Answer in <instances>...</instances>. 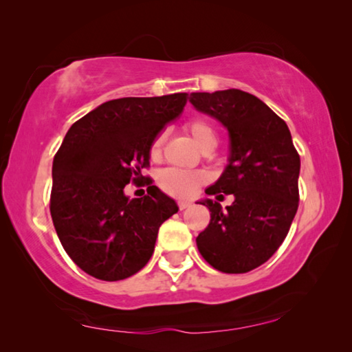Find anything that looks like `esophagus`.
Instances as JSON below:
<instances>
[{
  "label": "esophagus",
  "instance_id": "obj_1",
  "mask_svg": "<svg viewBox=\"0 0 352 352\" xmlns=\"http://www.w3.org/2000/svg\"><path fill=\"white\" fill-rule=\"evenodd\" d=\"M177 205H178V208H180V210H186V208H189V206H191L192 204L189 202V200H178Z\"/></svg>",
  "mask_w": 352,
  "mask_h": 352
}]
</instances>
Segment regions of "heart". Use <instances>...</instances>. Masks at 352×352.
I'll list each match as a JSON object with an SVG mask.
<instances>
[{
    "mask_svg": "<svg viewBox=\"0 0 352 352\" xmlns=\"http://www.w3.org/2000/svg\"><path fill=\"white\" fill-rule=\"evenodd\" d=\"M185 130L196 146L202 150V152H211L214 148L217 139L216 131L213 125L205 119H191L185 124ZM164 144V135L160 133L153 138L152 144H150V158L158 160L161 156V150H163ZM205 182V177L200 172H189V170H180V169H166L160 174L158 185L166 194L174 197H189L197 191V188Z\"/></svg>",
    "mask_w": 352,
    "mask_h": 352,
    "instance_id": "1",
    "label": "heart"
}]
</instances>
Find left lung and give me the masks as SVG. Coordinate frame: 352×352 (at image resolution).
I'll return each mask as SVG.
<instances>
[{
  "label": "left lung",
  "mask_w": 352,
  "mask_h": 352,
  "mask_svg": "<svg viewBox=\"0 0 352 352\" xmlns=\"http://www.w3.org/2000/svg\"><path fill=\"white\" fill-rule=\"evenodd\" d=\"M191 103L230 135L224 174L205 192L235 197L226 210L210 199L202 202L211 219L196 239L199 252L214 270L243 274L270 260L288 235L299 206V153L285 120L252 94L194 92Z\"/></svg>",
  "instance_id": "obj_1"
}]
</instances>
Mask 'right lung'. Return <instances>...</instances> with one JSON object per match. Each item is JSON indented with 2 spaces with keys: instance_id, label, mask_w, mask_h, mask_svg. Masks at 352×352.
I'll list each match as a JSON object with an SVG mask.
<instances>
[{
  "instance_id": "right-lung-1",
  "label": "right lung",
  "mask_w": 352,
  "mask_h": 352,
  "mask_svg": "<svg viewBox=\"0 0 352 352\" xmlns=\"http://www.w3.org/2000/svg\"><path fill=\"white\" fill-rule=\"evenodd\" d=\"M188 94L109 100L76 120L53 160L50 213L76 266L106 282L147 265L160 226L178 211L156 186L128 199L124 188L150 166V144L185 108ZM148 185V183H147Z\"/></svg>"
}]
</instances>
